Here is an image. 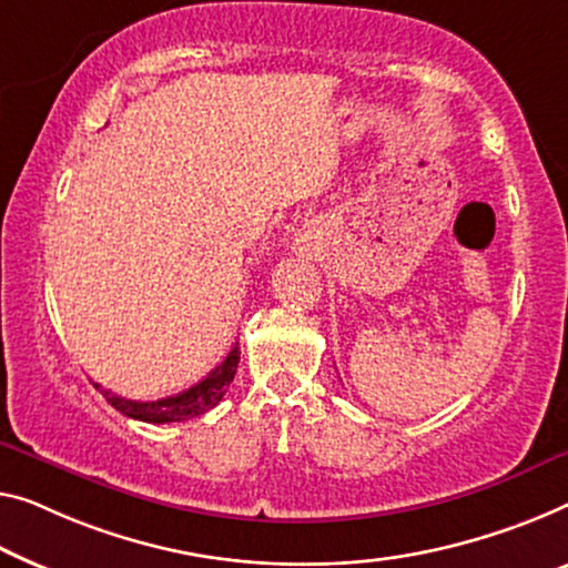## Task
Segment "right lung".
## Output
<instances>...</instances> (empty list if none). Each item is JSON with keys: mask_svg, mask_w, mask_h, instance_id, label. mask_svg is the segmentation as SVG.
Returning a JSON list of instances; mask_svg holds the SVG:
<instances>
[{"mask_svg": "<svg viewBox=\"0 0 568 568\" xmlns=\"http://www.w3.org/2000/svg\"><path fill=\"white\" fill-rule=\"evenodd\" d=\"M236 365H240V344H234L230 354L222 359V365L211 369L206 377L196 383L189 390L160 397V400L140 403V400H126V397L116 395L112 390H104L106 403H112L116 410L126 418L145 420V423H175V420H189L196 418L201 413H206L219 405V400L226 395V387L232 385ZM101 387V385H97Z\"/></svg>", "mask_w": 568, "mask_h": 568, "instance_id": "add662e5", "label": "right lung"}]
</instances>
